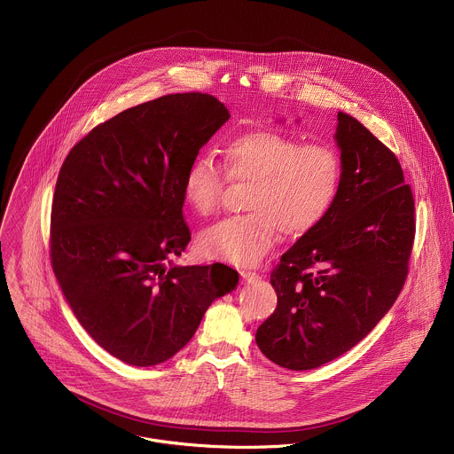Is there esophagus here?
I'll use <instances>...</instances> for the list:
<instances>
[{
    "instance_id": "1",
    "label": "esophagus",
    "mask_w": 454,
    "mask_h": 454,
    "mask_svg": "<svg viewBox=\"0 0 454 454\" xmlns=\"http://www.w3.org/2000/svg\"><path fill=\"white\" fill-rule=\"evenodd\" d=\"M239 276H241V279H243V281H257L260 278L259 272H255V270H248V269L239 270Z\"/></svg>"
}]
</instances>
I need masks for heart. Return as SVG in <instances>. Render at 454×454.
<instances>
[{"instance_id":"b5f03b06","label":"heart","mask_w":454,"mask_h":454,"mask_svg":"<svg viewBox=\"0 0 454 454\" xmlns=\"http://www.w3.org/2000/svg\"><path fill=\"white\" fill-rule=\"evenodd\" d=\"M342 178V155L330 143H301L272 129L232 136L223 146V168L211 155H199L184 178L185 200L199 215L218 207L229 180L250 182L248 213L202 231L200 254L238 265L257 263L279 231L302 236L320 225L337 200Z\"/></svg>"}]
</instances>
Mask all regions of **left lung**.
Segmentation results:
<instances>
[{
    "instance_id": "1",
    "label": "left lung",
    "mask_w": 454,
    "mask_h": 454,
    "mask_svg": "<svg viewBox=\"0 0 454 454\" xmlns=\"http://www.w3.org/2000/svg\"><path fill=\"white\" fill-rule=\"evenodd\" d=\"M342 187L324 222L270 272L274 313L257 328L279 367L309 371L358 344L403 288L412 254L414 195L396 155L356 119L337 114Z\"/></svg>"
}]
</instances>
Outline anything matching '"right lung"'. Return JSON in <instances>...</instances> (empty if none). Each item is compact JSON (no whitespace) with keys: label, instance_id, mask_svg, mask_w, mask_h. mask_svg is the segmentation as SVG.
I'll return each instance as SVG.
<instances>
[{"label":"right lung","instance_id":"add662e5","mask_svg":"<svg viewBox=\"0 0 454 454\" xmlns=\"http://www.w3.org/2000/svg\"><path fill=\"white\" fill-rule=\"evenodd\" d=\"M229 117L209 94H168L96 126L63 162L51 263L76 320L129 365L169 360L238 285L223 263L168 265L191 241L185 173Z\"/></svg>","mask_w":454,"mask_h":454}]
</instances>
